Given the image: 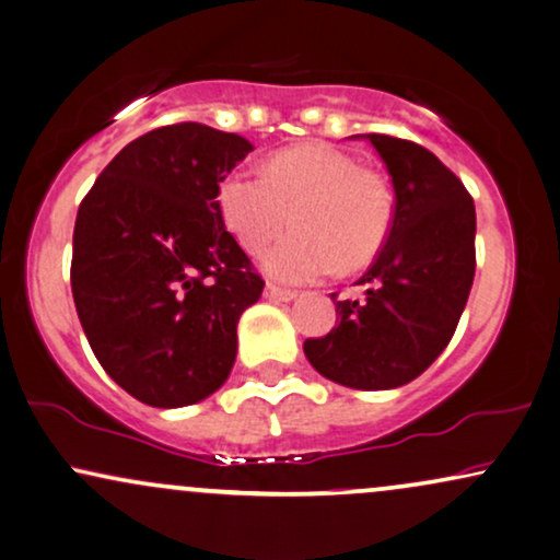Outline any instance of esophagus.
Masks as SVG:
<instances>
[{
  "label": "esophagus",
  "instance_id": "1",
  "mask_svg": "<svg viewBox=\"0 0 560 560\" xmlns=\"http://www.w3.org/2000/svg\"><path fill=\"white\" fill-rule=\"evenodd\" d=\"M266 298L273 300V302H292V300H298V292H292V289H281V287L268 284L266 287Z\"/></svg>",
  "mask_w": 560,
  "mask_h": 560
}]
</instances>
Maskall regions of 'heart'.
<instances>
[{
    "instance_id": "1",
    "label": "heart",
    "mask_w": 560,
    "mask_h": 560,
    "mask_svg": "<svg viewBox=\"0 0 560 560\" xmlns=\"http://www.w3.org/2000/svg\"><path fill=\"white\" fill-rule=\"evenodd\" d=\"M215 206L245 253H260L279 237L292 213L294 232L262 258V271L289 284L365 268L383 250L394 221L386 182L328 143L284 148L266 161L262 174L229 172Z\"/></svg>"
}]
</instances>
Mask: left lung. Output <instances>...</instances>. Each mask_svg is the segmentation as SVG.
<instances>
[{"label": "left lung", "instance_id": "left-lung-1", "mask_svg": "<svg viewBox=\"0 0 560 560\" xmlns=\"http://www.w3.org/2000/svg\"><path fill=\"white\" fill-rule=\"evenodd\" d=\"M373 143L394 185L386 245L360 284L362 300L336 302L339 326L305 341L323 378L360 390L407 386L433 365L456 331L475 279V203L435 153L390 135Z\"/></svg>", "mask_w": 560, "mask_h": 560}]
</instances>
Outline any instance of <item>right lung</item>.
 <instances>
[{"label":"right lung","mask_w":560,"mask_h":560,"mask_svg":"<svg viewBox=\"0 0 560 560\" xmlns=\"http://www.w3.org/2000/svg\"><path fill=\"white\" fill-rule=\"evenodd\" d=\"M253 143L208 125L127 143L78 208L72 300L109 378L148 407L177 409L224 386L237 323L262 279L221 221L215 192Z\"/></svg>","instance_id":"add662e5"}]
</instances>
